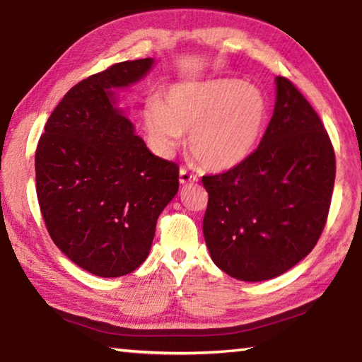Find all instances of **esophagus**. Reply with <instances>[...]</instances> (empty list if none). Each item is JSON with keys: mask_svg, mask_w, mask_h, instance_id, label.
<instances>
[{"mask_svg": "<svg viewBox=\"0 0 362 362\" xmlns=\"http://www.w3.org/2000/svg\"><path fill=\"white\" fill-rule=\"evenodd\" d=\"M179 180H180V183H193V182L198 180V177H196L194 174L189 173L188 169H185V168H180Z\"/></svg>", "mask_w": 362, "mask_h": 362, "instance_id": "esophagus-1", "label": "esophagus"}]
</instances>
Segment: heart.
I'll list each match as a JSON object with an SVG mask.
<instances>
[{
    "label": "heart",
    "instance_id": "obj_1",
    "mask_svg": "<svg viewBox=\"0 0 362 362\" xmlns=\"http://www.w3.org/2000/svg\"><path fill=\"white\" fill-rule=\"evenodd\" d=\"M267 121L260 89L240 79L177 84L166 100L145 108V127L156 148L169 155L189 132L188 148L201 166L226 170L246 159Z\"/></svg>",
    "mask_w": 362,
    "mask_h": 362
}]
</instances>
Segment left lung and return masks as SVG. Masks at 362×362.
I'll use <instances>...</instances> for the list:
<instances>
[{
  "label": "left lung",
  "instance_id": "left-lung-1",
  "mask_svg": "<svg viewBox=\"0 0 362 362\" xmlns=\"http://www.w3.org/2000/svg\"><path fill=\"white\" fill-rule=\"evenodd\" d=\"M334 182L335 153L321 118L278 76L274 112L257 150L226 173L203 177V231L214 263L250 283L286 273L320 240Z\"/></svg>",
  "mask_w": 362,
  "mask_h": 362
}]
</instances>
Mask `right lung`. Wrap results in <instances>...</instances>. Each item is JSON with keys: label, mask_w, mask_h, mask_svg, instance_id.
Returning <instances> with one entry per match:
<instances>
[{"label": "right lung", "mask_w": 362, "mask_h": 362, "mask_svg": "<svg viewBox=\"0 0 362 362\" xmlns=\"http://www.w3.org/2000/svg\"><path fill=\"white\" fill-rule=\"evenodd\" d=\"M151 65L126 60L73 86L36 146V194L49 236L95 276L142 265L159 214L179 189V166L146 148L110 90L139 81Z\"/></svg>", "instance_id": "1"}]
</instances>
